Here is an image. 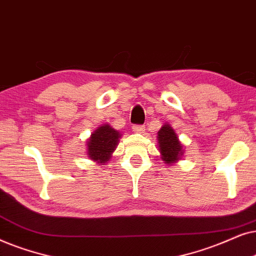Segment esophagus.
Segmentation results:
<instances>
[{"label":"esophagus","instance_id":"obj_1","mask_svg":"<svg viewBox=\"0 0 256 256\" xmlns=\"http://www.w3.org/2000/svg\"><path fill=\"white\" fill-rule=\"evenodd\" d=\"M132 130H134L136 134H144L145 126H142V125H134Z\"/></svg>","mask_w":256,"mask_h":256}]
</instances>
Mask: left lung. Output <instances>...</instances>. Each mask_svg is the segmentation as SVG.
Returning a JSON list of instances; mask_svg holds the SVG:
<instances>
[{
    "mask_svg": "<svg viewBox=\"0 0 256 256\" xmlns=\"http://www.w3.org/2000/svg\"><path fill=\"white\" fill-rule=\"evenodd\" d=\"M159 151L162 159L166 164L176 162L182 154V145L180 144L176 132L170 125H164L158 132Z\"/></svg>",
    "mask_w": 256,
    "mask_h": 256,
    "instance_id": "1",
    "label": "left lung"
}]
</instances>
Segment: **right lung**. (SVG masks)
<instances>
[{"label":"right lung","mask_w":256,"mask_h":256,"mask_svg":"<svg viewBox=\"0 0 256 256\" xmlns=\"http://www.w3.org/2000/svg\"><path fill=\"white\" fill-rule=\"evenodd\" d=\"M119 137V132L110 125L98 128L88 142V158L97 162H105L110 160L111 153L114 151Z\"/></svg>","instance_id":"obj_1"}]
</instances>
